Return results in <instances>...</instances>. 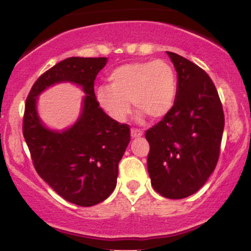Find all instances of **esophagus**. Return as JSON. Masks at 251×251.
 <instances>
[{"label": "esophagus", "mask_w": 251, "mask_h": 251, "mask_svg": "<svg viewBox=\"0 0 251 251\" xmlns=\"http://www.w3.org/2000/svg\"><path fill=\"white\" fill-rule=\"evenodd\" d=\"M131 135H132V138L142 137L143 131H142V129H138V128H132L131 129Z\"/></svg>", "instance_id": "esophagus-1"}]
</instances>
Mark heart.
<instances>
[{"instance_id":"b5f03b06","label":"heart","mask_w":251,"mask_h":251,"mask_svg":"<svg viewBox=\"0 0 251 251\" xmlns=\"http://www.w3.org/2000/svg\"><path fill=\"white\" fill-rule=\"evenodd\" d=\"M109 86L97 89V99L112 119L123 123L134 107L149 117L169 113L177 96V76L165 60L129 62L114 68L108 75Z\"/></svg>"}]
</instances>
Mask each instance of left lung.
Here are the masks:
<instances>
[{"instance_id":"8db88e82","label":"left lung","mask_w":251,"mask_h":251,"mask_svg":"<svg viewBox=\"0 0 251 251\" xmlns=\"http://www.w3.org/2000/svg\"><path fill=\"white\" fill-rule=\"evenodd\" d=\"M166 53L177 71V96L169 113L145 132L148 170L158 194L181 200L197 192L217 165L224 113L206 72L178 54Z\"/></svg>"}]
</instances>
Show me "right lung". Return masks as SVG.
Instances as JSON below:
<instances>
[{
    "mask_svg": "<svg viewBox=\"0 0 251 251\" xmlns=\"http://www.w3.org/2000/svg\"><path fill=\"white\" fill-rule=\"evenodd\" d=\"M106 57H68L34 82L24 114V137L40 177L63 200L79 206L105 201L117 185L118 164L131 135L127 124H120L99 107L94 80L105 67ZM80 84L88 94L82 116L62 132L46 129L36 112L41 91L57 82Z\"/></svg>",
    "mask_w": 251,
    "mask_h": 251,
    "instance_id": "1",
    "label": "right lung"
}]
</instances>
